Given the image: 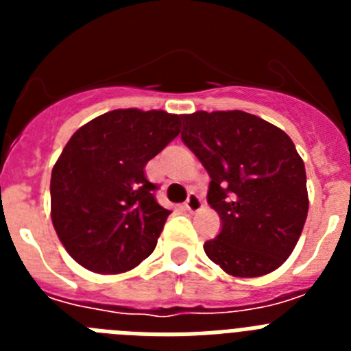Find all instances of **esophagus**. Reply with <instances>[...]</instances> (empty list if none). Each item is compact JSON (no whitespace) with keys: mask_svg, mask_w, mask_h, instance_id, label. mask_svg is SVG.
Here are the masks:
<instances>
[{"mask_svg":"<svg viewBox=\"0 0 351 351\" xmlns=\"http://www.w3.org/2000/svg\"><path fill=\"white\" fill-rule=\"evenodd\" d=\"M184 209L188 210V213H197V210L202 209V200H200V197L191 191V193L188 195V200H186V204H184Z\"/></svg>","mask_w":351,"mask_h":351,"instance_id":"34e87169","label":"esophagus"}]
</instances>
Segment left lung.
<instances>
[{
  "label": "left lung",
  "instance_id": "obj_1",
  "mask_svg": "<svg viewBox=\"0 0 351 351\" xmlns=\"http://www.w3.org/2000/svg\"><path fill=\"white\" fill-rule=\"evenodd\" d=\"M181 138L209 173L221 232L206 255L235 278L276 271L308 218L306 169L283 130L243 110L184 114Z\"/></svg>",
  "mask_w": 351,
  "mask_h": 351
}]
</instances>
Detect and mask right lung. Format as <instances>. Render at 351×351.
<instances>
[{"mask_svg": "<svg viewBox=\"0 0 351 351\" xmlns=\"http://www.w3.org/2000/svg\"><path fill=\"white\" fill-rule=\"evenodd\" d=\"M181 116L117 108L80 126L51 176V216L70 256L100 274L137 267L154 251L170 210L144 169L179 135Z\"/></svg>", "mask_w": 351, "mask_h": 351, "instance_id": "right-lung-1", "label": "right lung"}]
</instances>
